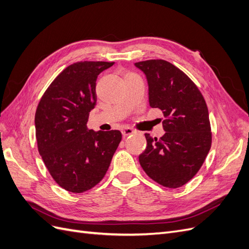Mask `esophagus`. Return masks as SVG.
Wrapping results in <instances>:
<instances>
[{"label":"esophagus","instance_id":"34e87169","mask_svg":"<svg viewBox=\"0 0 249 249\" xmlns=\"http://www.w3.org/2000/svg\"><path fill=\"white\" fill-rule=\"evenodd\" d=\"M122 133H123V136L124 137H126V136H129V135L134 134L135 131L133 129H131V127H124V129H123Z\"/></svg>","mask_w":249,"mask_h":249}]
</instances>
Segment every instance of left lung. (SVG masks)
Instances as JSON below:
<instances>
[{
    "mask_svg": "<svg viewBox=\"0 0 249 249\" xmlns=\"http://www.w3.org/2000/svg\"><path fill=\"white\" fill-rule=\"evenodd\" d=\"M148 82L149 105L164 114L161 138L145 134L147 145L139 156L146 175L164 187H182L196 175L212 144L205 99L194 82L162 59L135 63Z\"/></svg>",
    "mask_w": 249,
    "mask_h": 249,
    "instance_id": "8db88e82",
    "label": "left lung"
}]
</instances>
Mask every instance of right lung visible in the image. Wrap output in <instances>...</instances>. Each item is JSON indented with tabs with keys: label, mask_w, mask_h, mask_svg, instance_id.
<instances>
[{
	"label": "right lung",
	"mask_w": 249,
	"mask_h": 249,
	"mask_svg": "<svg viewBox=\"0 0 249 249\" xmlns=\"http://www.w3.org/2000/svg\"><path fill=\"white\" fill-rule=\"evenodd\" d=\"M114 62L81 61L60 72L35 113L38 152L50 175L64 190L83 193L99 184L122 141L117 130L87 129L96 103V78Z\"/></svg>",
	"instance_id": "right-lung-1"
}]
</instances>
